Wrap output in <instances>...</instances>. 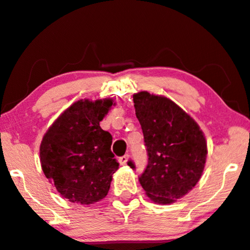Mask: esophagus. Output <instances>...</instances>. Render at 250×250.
<instances>
[{
	"label": "esophagus",
	"instance_id": "esophagus-1",
	"mask_svg": "<svg viewBox=\"0 0 250 250\" xmlns=\"http://www.w3.org/2000/svg\"><path fill=\"white\" fill-rule=\"evenodd\" d=\"M128 162V155H125V156H121V157L119 158V163L121 165H125Z\"/></svg>",
	"mask_w": 250,
	"mask_h": 250
}]
</instances>
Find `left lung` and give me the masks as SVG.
<instances>
[{
  "mask_svg": "<svg viewBox=\"0 0 250 250\" xmlns=\"http://www.w3.org/2000/svg\"><path fill=\"white\" fill-rule=\"evenodd\" d=\"M133 98L149 157L138 180L150 199L171 204L200 179L207 155L205 136L194 120L167 98L148 92ZM128 165L135 169L133 161Z\"/></svg>",
  "mask_w": 250,
  "mask_h": 250,
  "instance_id": "8db88e82",
  "label": "left lung"
}]
</instances>
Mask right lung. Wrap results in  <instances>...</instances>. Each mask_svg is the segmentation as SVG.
Listing matches in <instances>:
<instances>
[{
  "instance_id": "right-lung-1",
  "label": "right lung",
  "mask_w": 250,
  "mask_h": 250,
  "mask_svg": "<svg viewBox=\"0 0 250 250\" xmlns=\"http://www.w3.org/2000/svg\"><path fill=\"white\" fill-rule=\"evenodd\" d=\"M112 104V99L74 102L44 135L42 169L71 203L91 205L104 199L119 169L110 150L112 135L100 127Z\"/></svg>"
}]
</instances>
